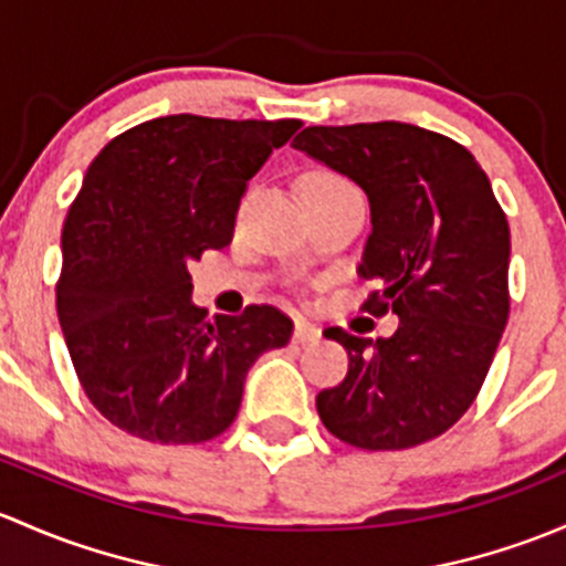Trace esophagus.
Returning <instances> with one entry per match:
<instances>
[{
	"label": "esophagus",
	"mask_w": 566,
	"mask_h": 566,
	"mask_svg": "<svg viewBox=\"0 0 566 566\" xmlns=\"http://www.w3.org/2000/svg\"><path fill=\"white\" fill-rule=\"evenodd\" d=\"M294 340L302 343V346H305V343H318V340H322V329H318V326L311 324V322H296Z\"/></svg>",
	"instance_id": "1"
}]
</instances>
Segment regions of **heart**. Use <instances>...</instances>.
Segmentation results:
<instances>
[{
  "instance_id": "heart-1",
  "label": "heart",
  "mask_w": 566,
  "mask_h": 566,
  "mask_svg": "<svg viewBox=\"0 0 566 566\" xmlns=\"http://www.w3.org/2000/svg\"><path fill=\"white\" fill-rule=\"evenodd\" d=\"M343 185L348 182L343 177H337L335 171H307L305 177H302L300 190H332L343 188Z\"/></svg>"
}]
</instances>
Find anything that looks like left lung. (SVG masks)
Here are the masks:
<instances>
[{
  "label": "left lung",
  "mask_w": 566,
  "mask_h": 566,
  "mask_svg": "<svg viewBox=\"0 0 566 566\" xmlns=\"http://www.w3.org/2000/svg\"><path fill=\"white\" fill-rule=\"evenodd\" d=\"M368 193L373 231L359 277L365 311H392V337L329 326L348 373L322 389L318 417L359 450H409L469 411L510 316V226L465 147L406 122L305 127L291 144Z\"/></svg>",
  "instance_id": "1"
}]
</instances>
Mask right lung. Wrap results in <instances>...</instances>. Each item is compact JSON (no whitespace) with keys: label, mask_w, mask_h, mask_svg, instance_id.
<instances>
[{"label":"right lung","mask_w":566,"mask_h":566,"mask_svg":"<svg viewBox=\"0 0 566 566\" xmlns=\"http://www.w3.org/2000/svg\"><path fill=\"white\" fill-rule=\"evenodd\" d=\"M300 127L174 114L92 160L62 229L56 316L86 398L125 433L214 439L240 411L250 365L291 340L272 305L207 318L188 266L231 242L248 182Z\"/></svg>","instance_id":"obj_1"}]
</instances>
